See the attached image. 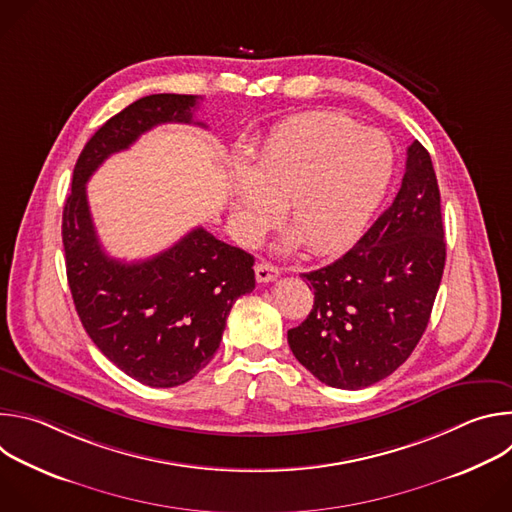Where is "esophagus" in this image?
Here are the masks:
<instances>
[{
    "label": "esophagus",
    "mask_w": 512,
    "mask_h": 512,
    "mask_svg": "<svg viewBox=\"0 0 512 512\" xmlns=\"http://www.w3.org/2000/svg\"><path fill=\"white\" fill-rule=\"evenodd\" d=\"M255 277L259 283H267V281H273L279 277V269L267 261H261L255 265Z\"/></svg>",
    "instance_id": "1"
}]
</instances>
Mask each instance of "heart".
Returning <instances> with one entry per match:
<instances>
[{
    "label": "heart",
    "mask_w": 512,
    "mask_h": 512,
    "mask_svg": "<svg viewBox=\"0 0 512 512\" xmlns=\"http://www.w3.org/2000/svg\"><path fill=\"white\" fill-rule=\"evenodd\" d=\"M395 152L381 131L330 111L287 119L233 170V216L241 241L255 243L285 204V221L316 255L352 247L383 200Z\"/></svg>",
    "instance_id": "obj_1"
}]
</instances>
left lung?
I'll return each mask as SVG.
<instances>
[{"mask_svg": "<svg viewBox=\"0 0 512 512\" xmlns=\"http://www.w3.org/2000/svg\"><path fill=\"white\" fill-rule=\"evenodd\" d=\"M444 265L440 188L427 150L413 141L393 204L348 253L302 273L314 308L287 330L291 352L328 387L379 383L421 340Z\"/></svg>", "mask_w": 512, "mask_h": 512, "instance_id": "obj_1", "label": "left lung"}]
</instances>
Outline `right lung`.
Listing matches in <instances>:
<instances>
[{
  "mask_svg": "<svg viewBox=\"0 0 512 512\" xmlns=\"http://www.w3.org/2000/svg\"><path fill=\"white\" fill-rule=\"evenodd\" d=\"M196 99L150 95L103 123L77 160L62 212L66 277L83 328L117 369L158 389L188 383L212 360L233 304L255 287V259L202 227L150 259H113L99 243L87 182L141 133L192 123Z\"/></svg>",
  "mask_w": 512,
  "mask_h": 512,
  "instance_id": "add662e5",
  "label": "right lung"
}]
</instances>
